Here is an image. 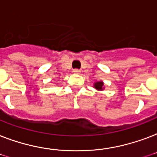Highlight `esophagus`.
I'll return each mask as SVG.
<instances>
[{"label": "esophagus", "mask_w": 157, "mask_h": 157, "mask_svg": "<svg viewBox=\"0 0 157 157\" xmlns=\"http://www.w3.org/2000/svg\"><path fill=\"white\" fill-rule=\"evenodd\" d=\"M73 72L75 74H79V73H81V71H80L79 69L76 68V69H74V70H73Z\"/></svg>", "instance_id": "1"}]
</instances>
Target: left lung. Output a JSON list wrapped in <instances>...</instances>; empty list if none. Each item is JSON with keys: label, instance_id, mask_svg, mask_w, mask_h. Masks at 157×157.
I'll use <instances>...</instances> for the list:
<instances>
[{"label": "left lung", "instance_id": "1", "mask_svg": "<svg viewBox=\"0 0 157 157\" xmlns=\"http://www.w3.org/2000/svg\"><path fill=\"white\" fill-rule=\"evenodd\" d=\"M103 83L102 81H99V82H96L94 84V88H96L97 90H103Z\"/></svg>", "mask_w": 157, "mask_h": 157}]
</instances>
